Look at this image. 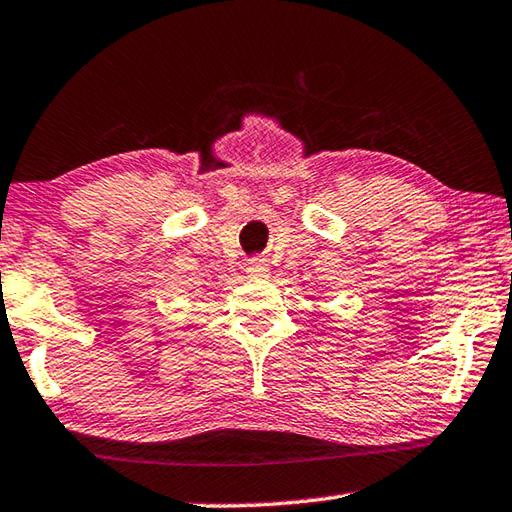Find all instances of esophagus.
Masks as SVG:
<instances>
[{
    "instance_id": "1",
    "label": "esophagus",
    "mask_w": 512,
    "mask_h": 512,
    "mask_svg": "<svg viewBox=\"0 0 512 512\" xmlns=\"http://www.w3.org/2000/svg\"><path fill=\"white\" fill-rule=\"evenodd\" d=\"M269 264H266V259H262V257H253V259H248V264H246V273H248V278L250 280H266L269 278Z\"/></svg>"
}]
</instances>
